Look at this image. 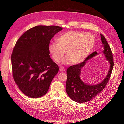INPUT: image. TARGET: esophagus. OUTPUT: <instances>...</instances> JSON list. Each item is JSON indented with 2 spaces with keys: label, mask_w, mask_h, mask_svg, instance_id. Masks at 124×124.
<instances>
[{
  "label": "esophagus",
  "mask_w": 124,
  "mask_h": 124,
  "mask_svg": "<svg viewBox=\"0 0 124 124\" xmlns=\"http://www.w3.org/2000/svg\"><path fill=\"white\" fill-rule=\"evenodd\" d=\"M59 70H60V71H61V72H63V71H65V68H64V67L61 66V67H60L59 68Z\"/></svg>",
  "instance_id": "1"
}]
</instances>
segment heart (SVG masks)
<instances>
[{"mask_svg":"<svg viewBox=\"0 0 124 124\" xmlns=\"http://www.w3.org/2000/svg\"><path fill=\"white\" fill-rule=\"evenodd\" d=\"M57 43L49 46L52 58L59 63L65 53L67 56L63 60V63L68 64L72 62L77 64L83 62L89 55L94 46L95 38L90 33L70 31L59 37Z\"/></svg>","mask_w":124,"mask_h":124,"instance_id":"b5f03b06","label":"heart"}]
</instances>
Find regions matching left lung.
I'll use <instances>...</instances> for the list:
<instances>
[{
	"label": "left lung",
	"mask_w": 124,
	"mask_h": 124,
	"mask_svg": "<svg viewBox=\"0 0 124 124\" xmlns=\"http://www.w3.org/2000/svg\"><path fill=\"white\" fill-rule=\"evenodd\" d=\"M101 37L103 48L102 52L110 65L108 72L102 81L95 85H89L80 79L81 69L87 60L99 54L96 51L90 54L82 63L68 68L66 71L67 79L66 90L70 98L75 102L84 103L93 99L106 87L111 75L114 64L112 52L105 37L102 34H101Z\"/></svg>",
	"instance_id": "obj_1"
}]
</instances>
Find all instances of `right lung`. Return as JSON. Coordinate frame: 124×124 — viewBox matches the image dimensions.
Instances as JSON below:
<instances>
[{
  "label": "right lung",
  "instance_id": "right-lung-1",
  "mask_svg": "<svg viewBox=\"0 0 124 124\" xmlns=\"http://www.w3.org/2000/svg\"><path fill=\"white\" fill-rule=\"evenodd\" d=\"M63 29L37 25L28 30L16 42L11 54L14 79L21 92L31 98L46 94L59 67L50 58L51 39Z\"/></svg>",
  "mask_w": 124,
  "mask_h": 124
}]
</instances>
